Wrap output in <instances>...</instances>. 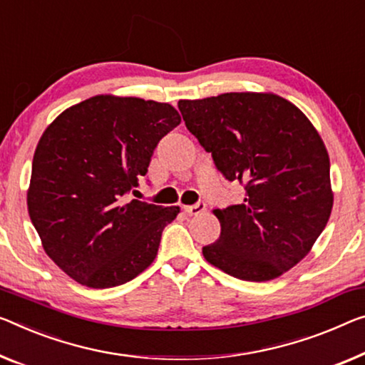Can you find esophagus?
Listing matches in <instances>:
<instances>
[{
	"label": "esophagus",
	"instance_id": "34e87169",
	"mask_svg": "<svg viewBox=\"0 0 365 365\" xmlns=\"http://www.w3.org/2000/svg\"><path fill=\"white\" fill-rule=\"evenodd\" d=\"M204 210H205L204 202H197V204H194V205H186V207H184V212H186L187 215H199Z\"/></svg>",
	"mask_w": 365,
	"mask_h": 365
}]
</instances>
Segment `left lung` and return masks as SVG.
Returning a JSON list of instances; mask_svg holds the SVG:
<instances>
[{
	"mask_svg": "<svg viewBox=\"0 0 365 365\" xmlns=\"http://www.w3.org/2000/svg\"><path fill=\"white\" fill-rule=\"evenodd\" d=\"M187 130L217 170L246 190L214 210L220 238L202 248L230 276L264 282L304 259L333 209L329 156L304 112L271 93L179 101Z\"/></svg>",
	"mask_w": 365,
	"mask_h": 365,
	"instance_id": "1",
	"label": "left lung"
}]
</instances>
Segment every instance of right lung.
Returning a JSON list of instances; mask_svg holds the SVG:
<instances>
[{
    "label": "right lung",
    "mask_w": 365,
    "mask_h": 365,
    "mask_svg": "<svg viewBox=\"0 0 365 365\" xmlns=\"http://www.w3.org/2000/svg\"><path fill=\"white\" fill-rule=\"evenodd\" d=\"M179 122L166 103L94 96L61 112L43 132L27 209L50 259L76 282L115 287L153 262L179 207L125 195L137 192L156 145Z\"/></svg>",
    "instance_id": "add662e5"
}]
</instances>
